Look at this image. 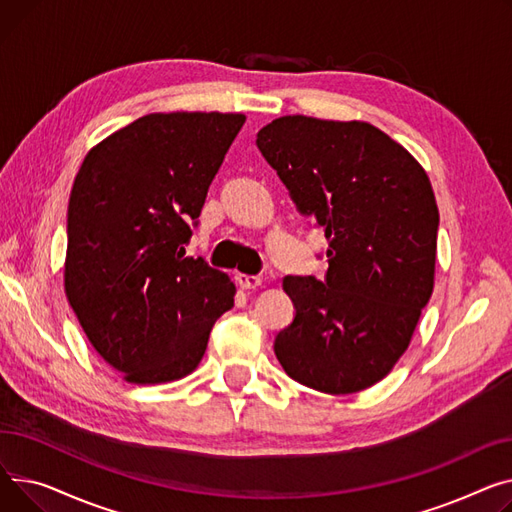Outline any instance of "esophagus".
Returning <instances> with one entry per match:
<instances>
[{"label":"esophagus","instance_id":"1","mask_svg":"<svg viewBox=\"0 0 512 512\" xmlns=\"http://www.w3.org/2000/svg\"><path fill=\"white\" fill-rule=\"evenodd\" d=\"M237 285L244 287V289H256L262 285V279L258 275H237Z\"/></svg>","mask_w":512,"mask_h":512}]
</instances>
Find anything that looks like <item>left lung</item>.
Masks as SVG:
<instances>
[{
  "mask_svg": "<svg viewBox=\"0 0 512 512\" xmlns=\"http://www.w3.org/2000/svg\"><path fill=\"white\" fill-rule=\"evenodd\" d=\"M256 146L328 239L324 281H283L295 316L275 337L277 359L320 393H357L393 370L432 295L440 217L430 179L366 122L285 115Z\"/></svg>",
  "mask_w": 512,
  "mask_h": 512,
  "instance_id": "left-lung-1",
  "label": "left lung"
}]
</instances>
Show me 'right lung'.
<instances>
[{"instance_id":"add662e5","label":"right lung","mask_w":512,"mask_h":512,"mask_svg":"<svg viewBox=\"0 0 512 512\" xmlns=\"http://www.w3.org/2000/svg\"><path fill=\"white\" fill-rule=\"evenodd\" d=\"M242 113H150L86 155L68 204L66 295L97 353L126 380L190 374L235 285L186 256Z\"/></svg>"}]
</instances>
